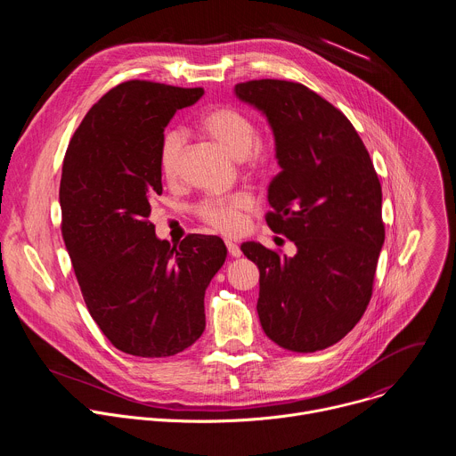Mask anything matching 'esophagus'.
Masks as SVG:
<instances>
[{
    "label": "esophagus",
    "instance_id": "obj_1",
    "mask_svg": "<svg viewBox=\"0 0 456 456\" xmlns=\"http://www.w3.org/2000/svg\"><path fill=\"white\" fill-rule=\"evenodd\" d=\"M225 245H227V250H229V254H231L232 257H240V256H241V248H240V245H236L234 241H227Z\"/></svg>",
    "mask_w": 456,
    "mask_h": 456
}]
</instances>
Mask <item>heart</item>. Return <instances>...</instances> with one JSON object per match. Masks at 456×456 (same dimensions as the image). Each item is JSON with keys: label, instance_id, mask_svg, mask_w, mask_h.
<instances>
[{"label": "heart", "instance_id": "1", "mask_svg": "<svg viewBox=\"0 0 456 456\" xmlns=\"http://www.w3.org/2000/svg\"><path fill=\"white\" fill-rule=\"evenodd\" d=\"M200 129L218 148L234 160H243L250 171H267L274 162V150L269 142L256 139L257 127L250 115L232 106H218L200 117ZM183 135L178 129H169L160 144V171L167 180L176 178ZM252 209V199L238 192L227 200L206 202L200 209L202 218L220 232L234 234L241 229L245 215Z\"/></svg>", "mask_w": 456, "mask_h": 456}]
</instances>
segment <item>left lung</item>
<instances>
[{
    "mask_svg": "<svg viewBox=\"0 0 456 456\" xmlns=\"http://www.w3.org/2000/svg\"><path fill=\"white\" fill-rule=\"evenodd\" d=\"M234 94L273 129L281 171L269 185L265 220L297 248L289 257L241 245L259 269V322L285 350L329 348L371 297L384 243L379 176L352 122L306 86L262 79L236 85Z\"/></svg>",
    "mask_w": 456,
    "mask_h": 456,
    "instance_id": "obj_1",
    "label": "left lung"
}]
</instances>
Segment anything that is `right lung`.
Returning <instances> with one entry per match:
<instances>
[{"label":"right lung","mask_w":456,"mask_h":456,"mask_svg":"<svg viewBox=\"0 0 456 456\" xmlns=\"http://www.w3.org/2000/svg\"><path fill=\"white\" fill-rule=\"evenodd\" d=\"M202 95V88L120 83L92 106L64 155V245L90 315L129 355L169 357L197 341L206 289L227 257L218 236L191 234L171 247L150 222L162 194L164 129Z\"/></svg>","instance_id":"add662e5"}]
</instances>
